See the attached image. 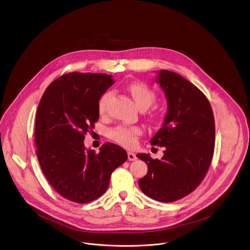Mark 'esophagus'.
<instances>
[{
    "mask_svg": "<svg viewBox=\"0 0 250 250\" xmlns=\"http://www.w3.org/2000/svg\"><path fill=\"white\" fill-rule=\"evenodd\" d=\"M127 157H128V160L129 161H135L137 159L136 154L133 153V152H131V151L127 152Z\"/></svg>",
    "mask_w": 250,
    "mask_h": 250,
    "instance_id": "esophagus-1",
    "label": "esophagus"
}]
</instances>
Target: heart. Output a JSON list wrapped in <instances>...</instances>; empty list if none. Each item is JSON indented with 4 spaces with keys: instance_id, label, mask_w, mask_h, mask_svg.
<instances>
[{
    "instance_id": "1",
    "label": "heart",
    "mask_w": 250,
    "mask_h": 250,
    "mask_svg": "<svg viewBox=\"0 0 250 250\" xmlns=\"http://www.w3.org/2000/svg\"><path fill=\"white\" fill-rule=\"evenodd\" d=\"M131 98L140 110H146L155 100V94L150 87L141 83H131L126 86ZM111 98V93H105L99 101V111L100 114H104L107 111L108 104ZM141 134L139 127L133 126H118L110 131V138L115 142L125 147H133L137 142V138Z\"/></svg>"
}]
</instances>
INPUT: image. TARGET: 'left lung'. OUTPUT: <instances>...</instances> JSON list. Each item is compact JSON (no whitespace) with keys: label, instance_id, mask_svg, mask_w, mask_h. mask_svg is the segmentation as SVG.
<instances>
[{"label":"left lung","instance_id":"1","mask_svg":"<svg viewBox=\"0 0 250 250\" xmlns=\"http://www.w3.org/2000/svg\"><path fill=\"white\" fill-rule=\"evenodd\" d=\"M155 82L165 93L167 112L150 144L165 150L160 160L137 154L148 166L139 185L151 199L169 203L188 195L204 180L214 153L215 122L207 97L184 77L161 70Z\"/></svg>","mask_w":250,"mask_h":250}]
</instances>
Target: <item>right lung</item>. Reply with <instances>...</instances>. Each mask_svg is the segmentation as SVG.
Segmentation results:
<instances>
[{
    "instance_id": "right-lung-1",
    "label": "right lung",
    "mask_w": 250,
    "mask_h": 250,
    "mask_svg": "<svg viewBox=\"0 0 250 250\" xmlns=\"http://www.w3.org/2000/svg\"><path fill=\"white\" fill-rule=\"evenodd\" d=\"M113 83L108 74L70 72L51 83L41 99L35 121L41 168L51 186L72 202L100 197L113 170L127 159L116 144L108 142L96 153L83 143L99 120L100 98Z\"/></svg>"
}]
</instances>
